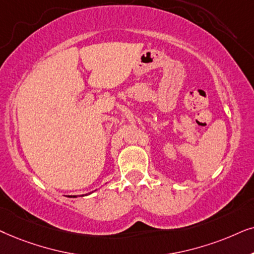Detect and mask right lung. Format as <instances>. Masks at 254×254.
Here are the masks:
<instances>
[{"mask_svg": "<svg viewBox=\"0 0 254 254\" xmlns=\"http://www.w3.org/2000/svg\"><path fill=\"white\" fill-rule=\"evenodd\" d=\"M87 195V194H86ZM83 196V195H82ZM68 197H77V196L76 195H70V196H68Z\"/></svg>", "mask_w": 254, "mask_h": 254, "instance_id": "right-lung-1", "label": "right lung"}]
</instances>
